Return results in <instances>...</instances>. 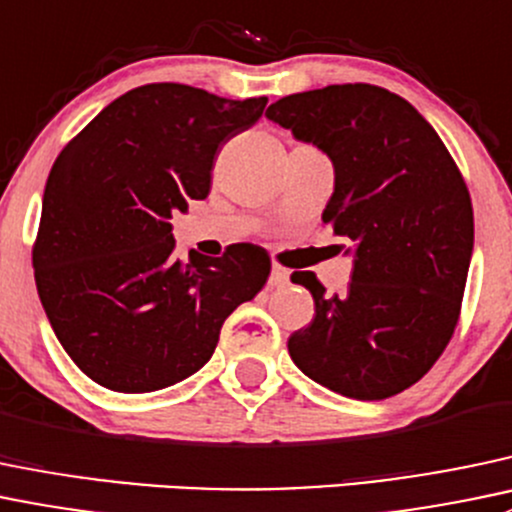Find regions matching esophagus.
Returning <instances> with one entry per match:
<instances>
[{
	"mask_svg": "<svg viewBox=\"0 0 512 512\" xmlns=\"http://www.w3.org/2000/svg\"><path fill=\"white\" fill-rule=\"evenodd\" d=\"M270 284H272V287H284V284H289V270L274 265L272 274H270Z\"/></svg>",
	"mask_w": 512,
	"mask_h": 512,
	"instance_id": "34e87169",
	"label": "esophagus"
}]
</instances>
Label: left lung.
<instances>
[{
    "label": "left lung",
    "mask_w": 512,
    "mask_h": 512,
    "mask_svg": "<svg viewBox=\"0 0 512 512\" xmlns=\"http://www.w3.org/2000/svg\"><path fill=\"white\" fill-rule=\"evenodd\" d=\"M265 115L333 161L321 220L353 240L343 294L326 297L316 274H292L314 297L316 316L289 336V355L343 397L397 395L427 375L459 321L473 252L464 176L434 127L378 85L287 95Z\"/></svg>",
    "instance_id": "left-lung-1"
}]
</instances>
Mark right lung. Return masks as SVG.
Masks as SVG:
<instances>
[{
    "label": "right lung",
    "mask_w": 512,
    "mask_h": 512,
    "mask_svg": "<svg viewBox=\"0 0 512 512\" xmlns=\"http://www.w3.org/2000/svg\"><path fill=\"white\" fill-rule=\"evenodd\" d=\"M265 105L142 85L58 154L34 242L36 289L61 346L98 385L154 392L188 378L211 360L225 319L265 287L262 247L238 242L181 262L169 223L208 196L220 144Z\"/></svg>",
    "instance_id": "obj_1"
}]
</instances>
